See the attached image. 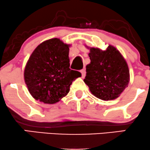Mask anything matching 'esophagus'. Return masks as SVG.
Returning a JSON list of instances; mask_svg holds the SVG:
<instances>
[{
    "label": "esophagus",
    "instance_id": "obj_1",
    "mask_svg": "<svg viewBox=\"0 0 150 150\" xmlns=\"http://www.w3.org/2000/svg\"><path fill=\"white\" fill-rule=\"evenodd\" d=\"M81 73H82V77L83 78V77H85V74H86V72H85V69H82L80 70Z\"/></svg>",
    "mask_w": 150,
    "mask_h": 150
}]
</instances>
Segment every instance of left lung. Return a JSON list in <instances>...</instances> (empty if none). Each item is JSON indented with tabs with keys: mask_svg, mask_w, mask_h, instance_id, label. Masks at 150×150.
I'll return each mask as SVG.
<instances>
[{
	"mask_svg": "<svg viewBox=\"0 0 150 150\" xmlns=\"http://www.w3.org/2000/svg\"><path fill=\"white\" fill-rule=\"evenodd\" d=\"M90 63L86 66L84 82L95 97L113 100L128 87L130 74L126 61L119 51L109 45L105 51L91 48Z\"/></svg>",
	"mask_w": 150,
	"mask_h": 150,
	"instance_id": "8db88e82",
	"label": "left lung"
}]
</instances>
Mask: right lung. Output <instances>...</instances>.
I'll use <instances>...</instances> for the list:
<instances>
[{
	"label": "right lung",
	"instance_id": "1",
	"mask_svg": "<svg viewBox=\"0 0 150 150\" xmlns=\"http://www.w3.org/2000/svg\"><path fill=\"white\" fill-rule=\"evenodd\" d=\"M69 46L59 39L39 44L25 67V83L31 95L44 104H54L67 95L81 73L70 68Z\"/></svg>",
	"mask_w": 150,
	"mask_h": 150
}]
</instances>
